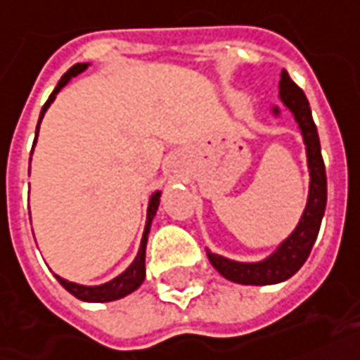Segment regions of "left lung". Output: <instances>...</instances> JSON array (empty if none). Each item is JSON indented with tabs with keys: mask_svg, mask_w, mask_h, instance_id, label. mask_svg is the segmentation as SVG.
<instances>
[{
	"mask_svg": "<svg viewBox=\"0 0 360 360\" xmlns=\"http://www.w3.org/2000/svg\"><path fill=\"white\" fill-rule=\"evenodd\" d=\"M280 102L292 112L293 120L297 122V128L302 131L303 143H305L307 171H309L307 202L292 234L283 238L266 258L258 262H238L222 254L207 250V256L214 266V270L221 274L222 278L234 283H242V285H272V283L285 282L288 278H292L293 274L302 268L314 248L319 226L323 221L325 205H327V177H325L321 146H319V136L314 124L311 108L302 88L293 82L285 70H282L280 75ZM272 114L280 116V108L272 106Z\"/></svg>",
	"mask_w": 360,
	"mask_h": 360,
	"instance_id": "left-lung-1",
	"label": "left lung"
}]
</instances>
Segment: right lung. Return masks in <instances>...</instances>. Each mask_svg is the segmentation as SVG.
<instances>
[{
    "label": "right lung",
    "mask_w": 360,
    "mask_h": 360,
    "mask_svg": "<svg viewBox=\"0 0 360 360\" xmlns=\"http://www.w3.org/2000/svg\"><path fill=\"white\" fill-rule=\"evenodd\" d=\"M90 67V63H78L72 68H68L67 72L63 75V78L58 80L57 88L53 90V94L49 96V100L45 102V106L41 110V116H39V124H37V134H39V126H41V120L45 116V112L49 110V106L55 102L57 94L67 86L68 82L72 80L75 77H78L80 72H84L86 68ZM37 143V138H35ZM33 143V146H35ZM160 199H161V191H153L151 197L148 200V217H146V229H143V234H141V242H139L138 254L134 258V262L129 264L128 268L124 270L122 274H118L116 278H112L110 282L100 283V285H84V283H77V282H68L65 278H60L55 274L60 285L70 292L75 297L82 300V302H90V303H104V302H116V300H122L126 297L129 293H134L138 290L139 285L143 283L146 280V246H148V236L149 231H151V222H153V217L155 212L160 209Z\"/></svg>",
    "instance_id": "obj_1"
}]
</instances>
